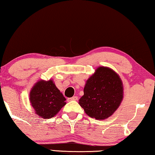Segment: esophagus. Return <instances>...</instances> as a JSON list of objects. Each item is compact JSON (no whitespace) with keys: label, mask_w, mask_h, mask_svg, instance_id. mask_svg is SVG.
Instances as JSON below:
<instances>
[{"label":"esophagus","mask_w":155,"mask_h":155,"mask_svg":"<svg viewBox=\"0 0 155 155\" xmlns=\"http://www.w3.org/2000/svg\"><path fill=\"white\" fill-rule=\"evenodd\" d=\"M78 97L74 96L73 97H71V98L68 99V101H77L78 100Z\"/></svg>","instance_id":"1"}]
</instances>
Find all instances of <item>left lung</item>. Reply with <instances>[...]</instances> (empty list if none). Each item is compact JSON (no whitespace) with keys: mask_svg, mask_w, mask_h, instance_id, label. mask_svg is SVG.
Returning a JSON list of instances; mask_svg holds the SVG:
<instances>
[{"mask_svg":"<svg viewBox=\"0 0 155 155\" xmlns=\"http://www.w3.org/2000/svg\"><path fill=\"white\" fill-rule=\"evenodd\" d=\"M124 88L119 75L107 67H99L87 80L79 104L91 118L104 120L111 116L123 99Z\"/></svg>","mask_w":155,"mask_h":155,"instance_id":"left-lung-1","label":"left lung"}]
</instances>
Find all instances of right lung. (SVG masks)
Instances as JSON below:
<instances>
[{
  "label": "right lung",
  "instance_id": "add662e5",
  "mask_svg": "<svg viewBox=\"0 0 155 155\" xmlns=\"http://www.w3.org/2000/svg\"><path fill=\"white\" fill-rule=\"evenodd\" d=\"M29 101L35 113L40 117L51 118L65 105V98L52 80H39L29 93Z\"/></svg>",
  "mask_w": 155,
  "mask_h": 155
}]
</instances>
